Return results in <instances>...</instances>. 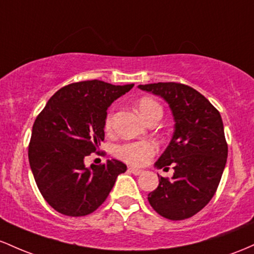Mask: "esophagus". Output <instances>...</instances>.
Segmentation results:
<instances>
[{
	"instance_id": "34e87169",
	"label": "esophagus",
	"mask_w": 254,
	"mask_h": 254,
	"mask_svg": "<svg viewBox=\"0 0 254 254\" xmlns=\"http://www.w3.org/2000/svg\"><path fill=\"white\" fill-rule=\"evenodd\" d=\"M128 172L134 174V175H140V174L144 173V170L142 169H138V168H128Z\"/></svg>"
}]
</instances>
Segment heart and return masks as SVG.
<instances>
[{"label":"heart","instance_id":"heart-1","mask_svg":"<svg viewBox=\"0 0 254 254\" xmlns=\"http://www.w3.org/2000/svg\"><path fill=\"white\" fill-rule=\"evenodd\" d=\"M138 112L141 115V118L147 121L151 116L155 114H162V107L155 99L150 97H142L136 103ZM113 126V113H108L107 118L104 121V128L107 130L112 129ZM157 152V145L150 140H136V141H128L119 145L116 147L115 153L116 156L122 161L133 165H144L150 161L151 157L156 155Z\"/></svg>","mask_w":254,"mask_h":254}]
</instances>
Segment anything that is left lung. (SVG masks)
<instances>
[{"label":"left lung","instance_id":"left-lung-1","mask_svg":"<svg viewBox=\"0 0 254 254\" xmlns=\"http://www.w3.org/2000/svg\"><path fill=\"white\" fill-rule=\"evenodd\" d=\"M169 104L175 130L156 167L169 169L172 179L158 175L149 203L162 217L181 221L194 216L215 195L227 163L228 145L219 112L198 91L180 82L139 85Z\"/></svg>","mask_w":254,"mask_h":254}]
</instances>
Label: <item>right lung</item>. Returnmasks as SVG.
Instances as JSON below:
<instances>
[{
    "instance_id": "right-lung-1",
    "label": "right lung",
    "mask_w": 254,
    "mask_h": 254,
    "mask_svg": "<svg viewBox=\"0 0 254 254\" xmlns=\"http://www.w3.org/2000/svg\"><path fill=\"white\" fill-rule=\"evenodd\" d=\"M134 84L101 80L73 82L60 89L37 116L28 161L43 198L56 211L80 217L96 211L127 170L118 159L85 167L84 158L104 140L107 109Z\"/></svg>"
}]
</instances>
